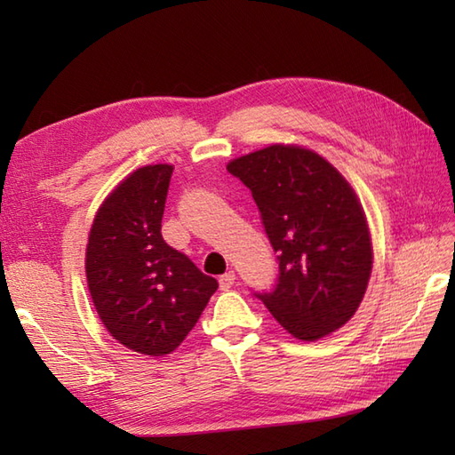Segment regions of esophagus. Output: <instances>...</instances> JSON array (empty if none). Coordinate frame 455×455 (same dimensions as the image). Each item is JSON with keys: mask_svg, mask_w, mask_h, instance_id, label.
<instances>
[{"mask_svg": "<svg viewBox=\"0 0 455 455\" xmlns=\"http://www.w3.org/2000/svg\"><path fill=\"white\" fill-rule=\"evenodd\" d=\"M235 282H236V274L235 272H227V274H222L219 277V285H220L222 291H227V289L233 287Z\"/></svg>", "mask_w": 455, "mask_h": 455, "instance_id": "1", "label": "esophagus"}]
</instances>
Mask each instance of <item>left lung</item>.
Listing matches in <instances>:
<instances>
[{
    "mask_svg": "<svg viewBox=\"0 0 455 455\" xmlns=\"http://www.w3.org/2000/svg\"><path fill=\"white\" fill-rule=\"evenodd\" d=\"M227 170L252 191L277 254L274 289L254 295L299 340L346 324L373 264L370 228L350 183L318 154L283 144L240 156Z\"/></svg>",
    "mask_w": 455,
    "mask_h": 455,
    "instance_id": "left-lung-1",
    "label": "left lung"
}]
</instances>
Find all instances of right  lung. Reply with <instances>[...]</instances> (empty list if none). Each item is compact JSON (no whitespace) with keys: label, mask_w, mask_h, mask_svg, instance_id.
Wrapping results in <instances>:
<instances>
[{"label":"right lung","mask_w":455,"mask_h":455,"mask_svg":"<svg viewBox=\"0 0 455 455\" xmlns=\"http://www.w3.org/2000/svg\"><path fill=\"white\" fill-rule=\"evenodd\" d=\"M173 168L144 166L95 215L85 275L101 323L129 350L166 355L196 326L217 279L162 238Z\"/></svg>","instance_id":"1"}]
</instances>
